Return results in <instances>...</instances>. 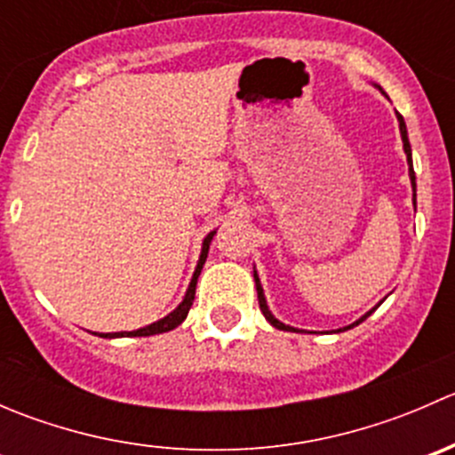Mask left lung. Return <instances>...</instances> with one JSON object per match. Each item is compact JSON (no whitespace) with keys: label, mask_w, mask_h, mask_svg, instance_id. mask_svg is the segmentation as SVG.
<instances>
[{"label":"left lung","mask_w":455,"mask_h":455,"mask_svg":"<svg viewBox=\"0 0 455 455\" xmlns=\"http://www.w3.org/2000/svg\"><path fill=\"white\" fill-rule=\"evenodd\" d=\"M380 90V87H379ZM383 92V90H380ZM385 94V92H383ZM396 118H398V127H401V139H403V149H405V156H407V167H410V180H411V191H414V198H411V202H414V206H416V173H414V163H411V145H410V139H407V125H405V121H403V116L401 114H396ZM253 277H255V288H257V299H259V310H261V315L266 316V321H268L270 325H273V328H277V330H286V332H304V330H299V328H292V325H286V323H282V321L277 319V316H275L273 313H270L268 310V304H266V297H264V288H261V283H259V277H257V270H253ZM380 306V304H379ZM379 306H376V308H379ZM376 308H371L370 313H365L363 316H361L359 321H355V323H350V325H346V328H339V330H350V328H355V325H359L361 321H365L368 319V316L374 313Z\"/></svg>","instance_id":"8db88e82"}]
</instances>
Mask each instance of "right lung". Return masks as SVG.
Masks as SVG:
<instances>
[{"label":"right lung","instance_id":"right-lung-1","mask_svg":"<svg viewBox=\"0 0 455 455\" xmlns=\"http://www.w3.org/2000/svg\"><path fill=\"white\" fill-rule=\"evenodd\" d=\"M215 231H211L209 235L202 240V253H200V259H198V266H196L194 270V277H191L189 282V288H187L185 292V299L178 304L176 310H172L167 316H163V319L154 321V323L145 325V328H139V330H132V332H94L96 337H103V339H118V337H151V334H163V332H169V330L178 328V325L182 323V321L187 319V315H189V308L194 306V299H196V283H198V277L202 273V266H204L206 261V255H209V244L211 240H213Z\"/></svg>","mask_w":455,"mask_h":455}]
</instances>
